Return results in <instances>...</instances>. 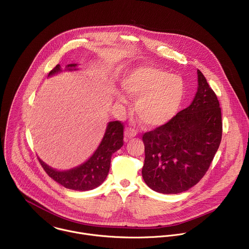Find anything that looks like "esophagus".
<instances>
[{
	"label": "esophagus",
	"mask_w": 249,
	"mask_h": 249,
	"mask_svg": "<svg viewBox=\"0 0 249 249\" xmlns=\"http://www.w3.org/2000/svg\"><path fill=\"white\" fill-rule=\"evenodd\" d=\"M136 131L132 128H129L127 127L125 130H124V141H128V139L136 136Z\"/></svg>",
	"instance_id": "34e87169"
}]
</instances>
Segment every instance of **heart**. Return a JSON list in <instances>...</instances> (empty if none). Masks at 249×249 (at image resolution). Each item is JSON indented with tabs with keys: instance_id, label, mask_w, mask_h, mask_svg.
I'll use <instances>...</instances> for the list:
<instances>
[{
	"instance_id": "obj_1",
	"label": "heart",
	"mask_w": 249,
	"mask_h": 249,
	"mask_svg": "<svg viewBox=\"0 0 249 249\" xmlns=\"http://www.w3.org/2000/svg\"><path fill=\"white\" fill-rule=\"evenodd\" d=\"M129 97L137 99L135 113L143 124L159 127L171 122L181 111L186 87L181 77L152 66L133 70L123 82ZM120 101L125 102L124 96Z\"/></svg>"
}]
</instances>
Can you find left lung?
<instances>
[{
	"label": "left lung",
	"mask_w": 249,
	"mask_h": 249,
	"mask_svg": "<svg viewBox=\"0 0 249 249\" xmlns=\"http://www.w3.org/2000/svg\"><path fill=\"white\" fill-rule=\"evenodd\" d=\"M197 91L189 107L168 124L145 132L142 177L154 191L178 194L206 173L222 139L219 101L197 70Z\"/></svg>",
	"instance_id": "obj_1"
}]
</instances>
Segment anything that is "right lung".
<instances>
[{
  "label": "right lung",
  "instance_id": "1",
  "mask_svg": "<svg viewBox=\"0 0 249 249\" xmlns=\"http://www.w3.org/2000/svg\"><path fill=\"white\" fill-rule=\"evenodd\" d=\"M77 64L66 66L68 70H73ZM61 67L57 64L49 76L57 74ZM124 145V124L120 121L110 122L107 125L105 135L94 154L85 163L67 171H58L39 159L41 165L47 174L63 187L75 191L92 190L103 183L106 179L111 163L112 155Z\"/></svg>",
  "mask_w": 249,
  "mask_h": 249
}]
</instances>
